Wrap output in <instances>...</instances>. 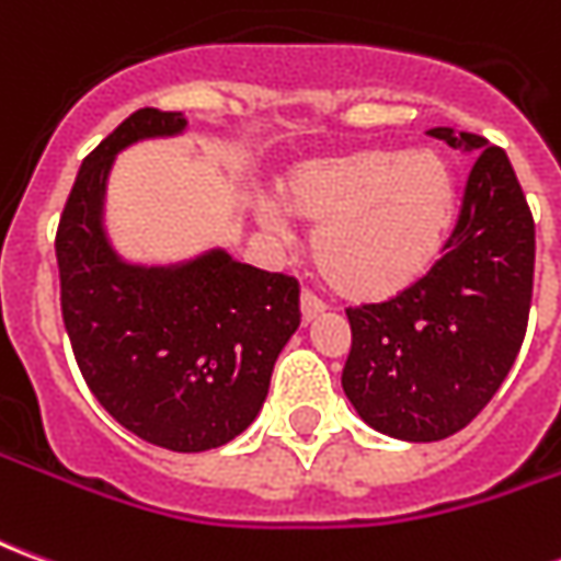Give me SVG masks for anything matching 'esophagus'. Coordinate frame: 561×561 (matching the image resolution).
Instances as JSON below:
<instances>
[{
	"label": "esophagus",
	"mask_w": 561,
	"mask_h": 561,
	"mask_svg": "<svg viewBox=\"0 0 561 561\" xmlns=\"http://www.w3.org/2000/svg\"><path fill=\"white\" fill-rule=\"evenodd\" d=\"M321 316H324V304L318 300L316 294H300V318H304V324H312V321Z\"/></svg>",
	"instance_id": "obj_1"
}]
</instances>
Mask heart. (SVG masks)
<instances>
[{
  "instance_id": "obj_1",
  "label": "heart",
  "mask_w": 561,
  "mask_h": 561,
  "mask_svg": "<svg viewBox=\"0 0 561 561\" xmlns=\"http://www.w3.org/2000/svg\"><path fill=\"white\" fill-rule=\"evenodd\" d=\"M291 219L316 228L318 273L352 304H388L426 276L457 216V180L433 149H354L297 164L279 185ZM279 207L257 221L285 231Z\"/></svg>"
}]
</instances>
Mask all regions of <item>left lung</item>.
I'll return each instance as SVG.
<instances>
[{"instance_id":"1","label":"left lung","mask_w":561,"mask_h":561,"mask_svg":"<svg viewBox=\"0 0 561 561\" xmlns=\"http://www.w3.org/2000/svg\"><path fill=\"white\" fill-rule=\"evenodd\" d=\"M426 135L474 156L445 255L388 304L348 309L342 390L373 430L438 442L478 417L517 360L535 276V221L505 149L450 126Z\"/></svg>"}]
</instances>
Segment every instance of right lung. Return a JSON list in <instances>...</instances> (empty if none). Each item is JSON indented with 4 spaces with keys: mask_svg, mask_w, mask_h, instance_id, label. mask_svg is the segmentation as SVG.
<instances>
[{
    "mask_svg": "<svg viewBox=\"0 0 561 561\" xmlns=\"http://www.w3.org/2000/svg\"><path fill=\"white\" fill-rule=\"evenodd\" d=\"M185 114L144 107L83 159L56 233L62 321L92 397L128 433L176 454L233 442L267 400L300 328L297 282L221 245L180 261H131L107 233L116 156L183 138Z\"/></svg>",
    "mask_w": 561,
    "mask_h": 561,
    "instance_id": "add662e5",
    "label": "right lung"
}]
</instances>
